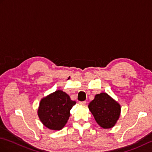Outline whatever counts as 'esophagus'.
<instances>
[{
	"mask_svg": "<svg viewBox=\"0 0 152 152\" xmlns=\"http://www.w3.org/2000/svg\"><path fill=\"white\" fill-rule=\"evenodd\" d=\"M79 104L81 105H86V101H80V102H79Z\"/></svg>",
	"mask_w": 152,
	"mask_h": 152,
	"instance_id": "esophagus-1",
	"label": "esophagus"
}]
</instances>
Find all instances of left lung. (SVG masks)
<instances>
[{
	"label": "left lung",
	"mask_w": 152,
	"mask_h": 152,
	"mask_svg": "<svg viewBox=\"0 0 152 152\" xmlns=\"http://www.w3.org/2000/svg\"><path fill=\"white\" fill-rule=\"evenodd\" d=\"M88 108L96 123L104 129L114 127L120 116V104L106 93L96 95Z\"/></svg>",
	"instance_id": "8db88e82"
}]
</instances>
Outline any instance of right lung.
Segmentation results:
<instances>
[{
  "instance_id": "obj_1",
  "label": "right lung",
  "mask_w": 152,
  "mask_h": 152,
  "mask_svg": "<svg viewBox=\"0 0 152 152\" xmlns=\"http://www.w3.org/2000/svg\"><path fill=\"white\" fill-rule=\"evenodd\" d=\"M76 103L65 92L57 90L41 99L38 115L45 127L59 131L66 125L70 110Z\"/></svg>"
}]
</instances>
